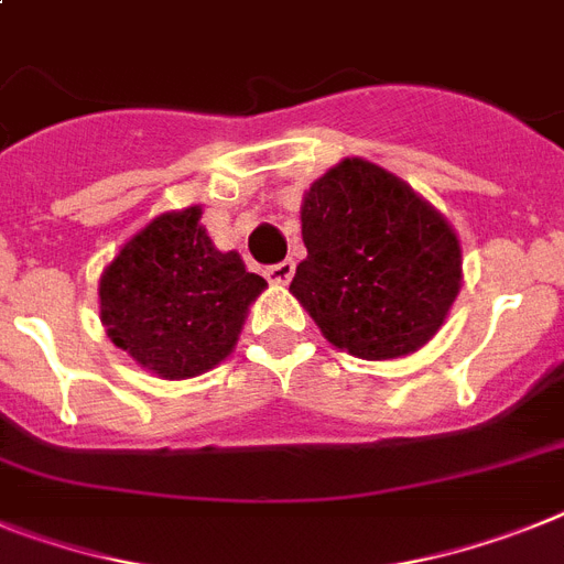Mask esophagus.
I'll return each mask as SVG.
<instances>
[{
	"label": "esophagus",
	"mask_w": 564,
	"mask_h": 564,
	"mask_svg": "<svg viewBox=\"0 0 564 564\" xmlns=\"http://www.w3.org/2000/svg\"><path fill=\"white\" fill-rule=\"evenodd\" d=\"M292 274H295V263L286 258V260H281V263H274V267L267 269V281L283 286V283L292 281Z\"/></svg>",
	"instance_id": "34e87169"
}]
</instances>
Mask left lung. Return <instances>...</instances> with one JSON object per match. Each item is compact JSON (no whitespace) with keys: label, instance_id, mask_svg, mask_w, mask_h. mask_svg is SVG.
Listing matches in <instances>:
<instances>
[{"label":"left lung","instance_id":"obj_1","mask_svg":"<svg viewBox=\"0 0 564 564\" xmlns=\"http://www.w3.org/2000/svg\"><path fill=\"white\" fill-rule=\"evenodd\" d=\"M306 258L290 283L321 333L367 361L415 352L462 286L456 231L404 180L344 160L301 206Z\"/></svg>","mask_w":564,"mask_h":564}]
</instances>
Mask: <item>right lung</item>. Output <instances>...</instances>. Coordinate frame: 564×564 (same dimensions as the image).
I'll return each mask as SVG.
<instances>
[{"instance_id":"add662e5","label":"right lung","mask_w":564,"mask_h":564,"mask_svg":"<svg viewBox=\"0 0 564 564\" xmlns=\"http://www.w3.org/2000/svg\"><path fill=\"white\" fill-rule=\"evenodd\" d=\"M263 290L238 252H217L192 206L154 217L122 246L99 281V318L145 370L192 378L231 352Z\"/></svg>"}]
</instances>
